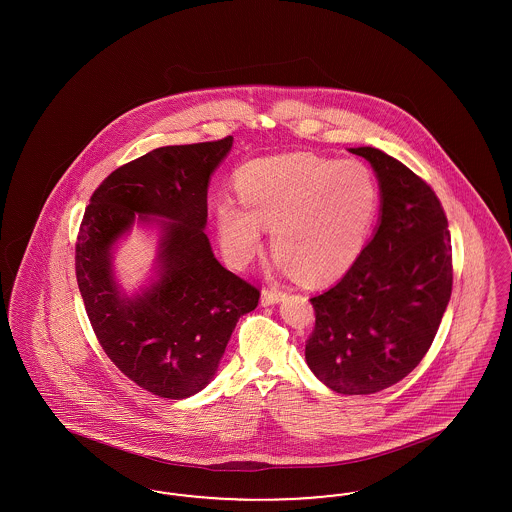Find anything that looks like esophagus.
Listing matches in <instances>:
<instances>
[{"label":"esophagus","instance_id":"esophagus-1","mask_svg":"<svg viewBox=\"0 0 512 512\" xmlns=\"http://www.w3.org/2000/svg\"><path fill=\"white\" fill-rule=\"evenodd\" d=\"M282 299H284V293L278 292V290H263V295H261L263 305H276Z\"/></svg>","mask_w":512,"mask_h":512}]
</instances>
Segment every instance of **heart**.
Here are the masks:
<instances>
[{
  "label": "heart",
  "instance_id": "1",
  "mask_svg": "<svg viewBox=\"0 0 512 512\" xmlns=\"http://www.w3.org/2000/svg\"><path fill=\"white\" fill-rule=\"evenodd\" d=\"M240 203L222 199L217 228L224 253L247 265L261 251L263 228L286 272L328 282L355 263L378 213V184L365 163L309 153L270 157L236 176Z\"/></svg>",
  "mask_w": 512,
  "mask_h": 512
}]
</instances>
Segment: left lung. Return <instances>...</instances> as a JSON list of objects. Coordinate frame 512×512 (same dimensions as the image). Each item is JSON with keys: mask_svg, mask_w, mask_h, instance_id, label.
<instances>
[{"mask_svg": "<svg viewBox=\"0 0 512 512\" xmlns=\"http://www.w3.org/2000/svg\"><path fill=\"white\" fill-rule=\"evenodd\" d=\"M349 151L378 178L380 217L340 282L311 299L305 359L330 390L368 395L413 372L436 338L453 288L451 234L438 195L409 167L376 147Z\"/></svg>", "mask_w": 512, "mask_h": 512, "instance_id": "8db88e82", "label": "left lung"}]
</instances>
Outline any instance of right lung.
<instances>
[{
  "instance_id": "add662e5",
  "label": "right lung",
  "mask_w": 512,
  "mask_h": 512,
  "mask_svg": "<svg viewBox=\"0 0 512 512\" xmlns=\"http://www.w3.org/2000/svg\"><path fill=\"white\" fill-rule=\"evenodd\" d=\"M234 138L157 147L111 172L86 207L76 280L107 357L140 388L186 399L217 374L240 317L259 290L220 265L205 234L207 190ZM134 223L160 232L156 276L121 292L112 251Z\"/></svg>"
}]
</instances>
